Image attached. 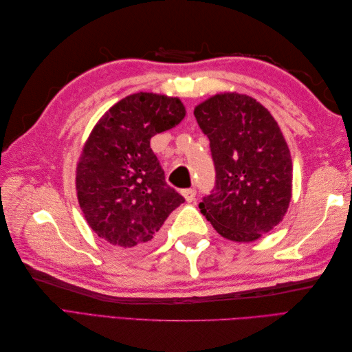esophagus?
<instances>
[{
	"label": "esophagus",
	"instance_id": "esophagus-1",
	"mask_svg": "<svg viewBox=\"0 0 352 352\" xmlns=\"http://www.w3.org/2000/svg\"><path fill=\"white\" fill-rule=\"evenodd\" d=\"M182 195L185 197V199L188 201V202H192L194 199H195V195H197V192H195V189H184L182 190Z\"/></svg>",
	"mask_w": 352,
	"mask_h": 352
}]
</instances>
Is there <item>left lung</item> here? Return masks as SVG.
I'll list each match as a JSON object with an SVG mask.
<instances>
[{
    "mask_svg": "<svg viewBox=\"0 0 352 352\" xmlns=\"http://www.w3.org/2000/svg\"><path fill=\"white\" fill-rule=\"evenodd\" d=\"M194 116L216 168L201 212L223 238L258 239L282 221L292 197V160L279 124L258 101L236 92L214 95Z\"/></svg>",
    "mask_w": 352,
    "mask_h": 352,
    "instance_id": "1",
    "label": "left lung"
}]
</instances>
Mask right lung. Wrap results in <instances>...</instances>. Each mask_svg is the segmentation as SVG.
Returning <instances> with one entry per match:
<instances>
[{"instance_id":"1","label":"right lung","mask_w":352,"mask_h":352,"mask_svg":"<svg viewBox=\"0 0 352 352\" xmlns=\"http://www.w3.org/2000/svg\"><path fill=\"white\" fill-rule=\"evenodd\" d=\"M182 101L151 92L120 100L95 124L76 167L91 229L122 250L145 248L185 198L166 182L150 141L185 117Z\"/></svg>"}]
</instances>
